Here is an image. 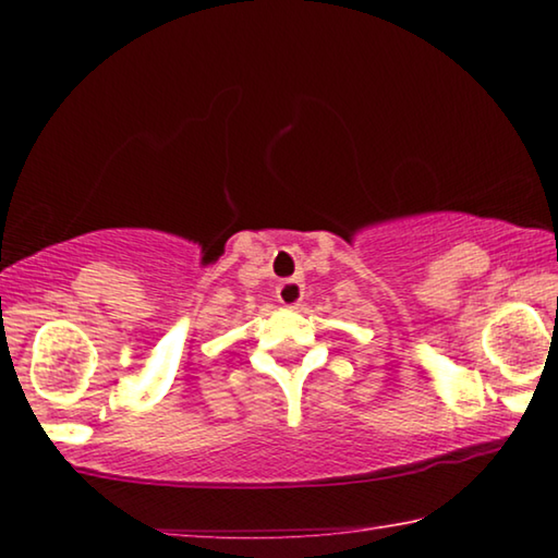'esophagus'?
Returning <instances> with one entry per match:
<instances>
[{
  "label": "esophagus",
  "instance_id": "1",
  "mask_svg": "<svg viewBox=\"0 0 558 558\" xmlns=\"http://www.w3.org/2000/svg\"><path fill=\"white\" fill-rule=\"evenodd\" d=\"M277 296L284 307H300L304 300V284L300 279H284L277 287Z\"/></svg>",
  "mask_w": 558,
  "mask_h": 558
}]
</instances>
